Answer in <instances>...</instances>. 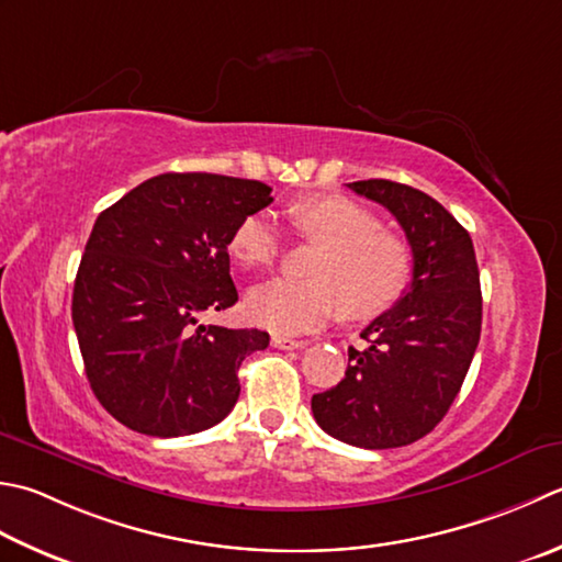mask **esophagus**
I'll list each match as a JSON object with an SVG mask.
<instances>
[{"label": "esophagus", "mask_w": 562, "mask_h": 562, "mask_svg": "<svg viewBox=\"0 0 562 562\" xmlns=\"http://www.w3.org/2000/svg\"><path fill=\"white\" fill-rule=\"evenodd\" d=\"M272 346L274 348H282V350H296V348H304L310 346V340H302V338H288V336H272Z\"/></svg>", "instance_id": "1"}]
</instances>
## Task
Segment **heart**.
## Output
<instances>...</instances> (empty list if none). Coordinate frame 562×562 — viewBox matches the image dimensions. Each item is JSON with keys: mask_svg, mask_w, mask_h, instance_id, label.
<instances>
[{"mask_svg": "<svg viewBox=\"0 0 562 562\" xmlns=\"http://www.w3.org/2000/svg\"><path fill=\"white\" fill-rule=\"evenodd\" d=\"M302 236L322 240L314 278H274L252 288L246 312L278 334H306L344 312L372 318L400 300L412 282L414 258L397 236L384 234L378 214L346 196H314L290 209ZM284 248L282 228L270 212L240 218L231 252L246 268H268Z\"/></svg>", "mask_w": 562, "mask_h": 562, "instance_id": "obj_1", "label": "heart"}]
</instances>
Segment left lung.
<instances>
[{"instance_id": "obj_1", "label": "left lung", "mask_w": 562, "mask_h": 562, "mask_svg": "<svg viewBox=\"0 0 562 562\" xmlns=\"http://www.w3.org/2000/svg\"><path fill=\"white\" fill-rule=\"evenodd\" d=\"M382 204L412 246L409 290L348 350L346 378L312 397L316 424L338 441L382 450L431 434L458 397L480 344L482 292L468 231L434 196L392 180L350 182Z\"/></svg>"}]
</instances>
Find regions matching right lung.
Wrapping results in <instances>:
<instances>
[{"label":"right lung","instance_id":"right-lung-1","mask_svg":"<svg viewBox=\"0 0 562 562\" xmlns=\"http://www.w3.org/2000/svg\"><path fill=\"white\" fill-rule=\"evenodd\" d=\"M270 187L165 172L97 216L72 290V324L99 404L131 431L175 438L212 428L238 400V368L266 350L258 328L204 326L238 302L228 244Z\"/></svg>","mask_w":562,"mask_h":562}]
</instances>
